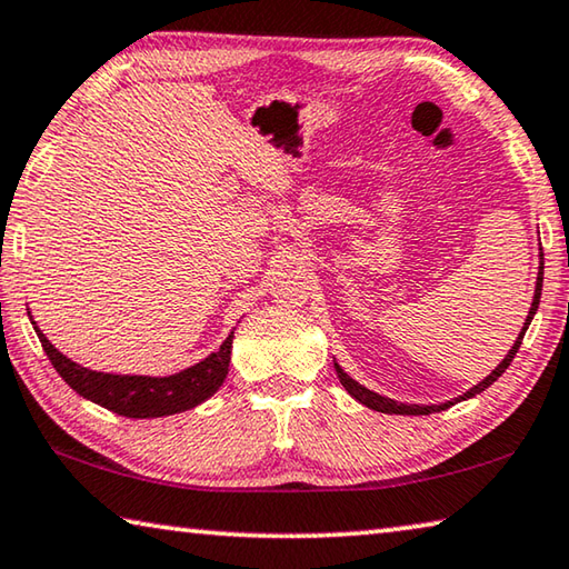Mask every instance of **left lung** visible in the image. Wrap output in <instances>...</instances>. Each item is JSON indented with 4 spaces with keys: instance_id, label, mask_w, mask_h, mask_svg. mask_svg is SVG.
Returning <instances> with one entry per match:
<instances>
[{
    "instance_id": "1",
    "label": "left lung",
    "mask_w": 569,
    "mask_h": 569,
    "mask_svg": "<svg viewBox=\"0 0 569 569\" xmlns=\"http://www.w3.org/2000/svg\"><path fill=\"white\" fill-rule=\"evenodd\" d=\"M542 263H539V276H537V288H535V301H532V308H529V313H527V323L522 326V333L517 336V341H515V346L512 349H509V353L505 356V361L497 366V369L489 373V377L485 379V381H479L475 389H469L465 397H459V399H455V401H461V399H471L475 397V393H481L485 389H489L492 387V383L502 377V373L507 371V366L512 363V359L517 356V351H519V346H522V339H525V331H527V326H529V321H532V316L537 313V306H539V296H542ZM333 366H336V373H339V379H341V383H343V389L351 393V397L356 399V401H361L363 407H369V409H373V411H381V413H407V417H427V413H431V411H445V409H449V407H455V401H447V403H439V407H417V403H399V401H391V399H387V397H379V393H373V391H369V389H363L361 383H356L349 373H343V369L339 363L333 361Z\"/></svg>"
}]
</instances>
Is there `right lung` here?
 Returning a JSON list of instances; mask_svg holds the SVG:
<instances>
[{"instance_id":"1","label":"right lung","mask_w":569,"mask_h":569,"mask_svg":"<svg viewBox=\"0 0 569 569\" xmlns=\"http://www.w3.org/2000/svg\"><path fill=\"white\" fill-rule=\"evenodd\" d=\"M34 331L40 336L42 349L47 359L52 361L54 371L80 397L130 419L168 417V413L192 409L200 401L213 397L228 373L230 343H233V336H228L216 353H210L208 359L190 366L186 371L172 373V377H114V373L90 371L84 366L70 361L44 339V333L37 326Z\"/></svg>"}]
</instances>
